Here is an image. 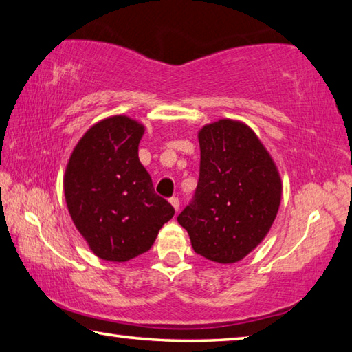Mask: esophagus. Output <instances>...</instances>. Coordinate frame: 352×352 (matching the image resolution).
Returning a JSON list of instances; mask_svg holds the SVG:
<instances>
[{"instance_id": "1", "label": "esophagus", "mask_w": 352, "mask_h": 352, "mask_svg": "<svg viewBox=\"0 0 352 352\" xmlns=\"http://www.w3.org/2000/svg\"><path fill=\"white\" fill-rule=\"evenodd\" d=\"M169 203L172 204V208H174L175 210L180 209V200H178V197H172V198H169Z\"/></svg>"}]
</instances>
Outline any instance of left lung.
<instances>
[{
    "label": "left lung",
    "mask_w": 352,
    "mask_h": 352,
    "mask_svg": "<svg viewBox=\"0 0 352 352\" xmlns=\"http://www.w3.org/2000/svg\"><path fill=\"white\" fill-rule=\"evenodd\" d=\"M200 178L194 201L177 217L194 251L237 263L270 232L282 201V178L248 124L221 118L198 131Z\"/></svg>",
    "instance_id": "obj_1"
}]
</instances>
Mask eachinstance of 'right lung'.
<instances>
[{"label":"right lung","instance_id":"add662e5","mask_svg":"<svg viewBox=\"0 0 352 352\" xmlns=\"http://www.w3.org/2000/svg\"><path fill=\"white\" fill-rule=\"evenodd\" d=\"M144 124L112 115L89 127L72 151L63 186L75 228L97 257L127 261L149 251L175 210L140 163Z\"/></svg>","mask_w":352,"mask_h":352}]
</instances>
